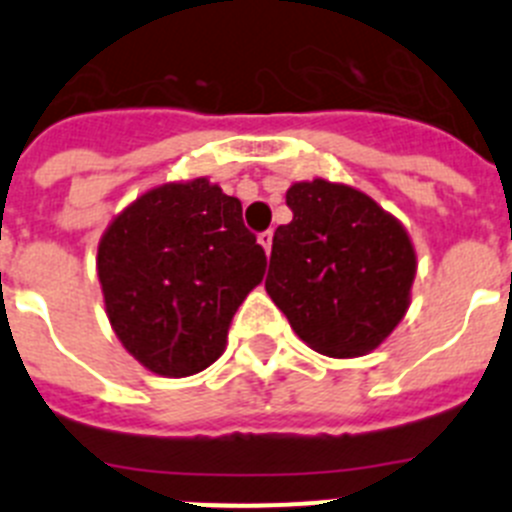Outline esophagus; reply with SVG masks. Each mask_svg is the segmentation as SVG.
Here are the masks:
<instances>
[{
    "label": "esophagus",
    "instance_id": "1",
    "mask_svg": "<svg viewBox=\"0 0 512 512\" xmlns=\"http://www.w3.org/2000/svg\"><path fill=\"white\" fill-rule=\"evenodd\" d=\"M271 241H274V233H271V230H264V233H259V243L264 246L266 253L271 251Z\"/></svg>",
    "mask_w": 512,
    "mask_h": 512
}]
</instances>
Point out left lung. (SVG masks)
<instances>
[{
    "label": "left lung",
    "instance_id": "obj_1",
    "mask_svg": "<svg viewBox=\"0 0 512 512\" xmlns=\"http://www.w3.org/2000/svg\"><path fill=\"white\" fill-rule=\"evenodd\" d=\"M266 292L310 348L348 359L390 336L410 305L415 248L372 197L325 179L287 189Z\"/></svg>",
    "mask_w": 512,
    "mask_h": 512
}]
</instances>
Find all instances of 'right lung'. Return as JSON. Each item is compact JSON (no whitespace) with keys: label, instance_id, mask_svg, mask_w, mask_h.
<instances>
[{"label":"right lung","instance_id":"1","mask_svg":"<svg viewBox=\"0 0 512 512\" xmlns=\"http://www.w3.org/2000/svg\"><path fill=\"white\" fill-rule=\"evenodd\" d=\"M264 271L241 202L207 179L138 197L97 251L112 330L161 377H189L223 354L230 320Z\"/></svg>","mask_w":512,"mask_h":512}]
</instances>
